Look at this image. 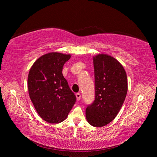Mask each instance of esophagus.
Instances as JSON below:
<instances>
[{
  "label": "esophagus",
  "mask_w": 157,
  "mask_h": 157,
  "mask_svg": "<svg viewBox=\"0 0 157 157\" xmlns=\"http://www.w3.org/2000/svg\"><path fill=\"white\" fill-rule=\"evenodd\" d=\"M76 97H77V100L79 101L80 99V97H81V96H80V93H77V94H76Z\"/></svg>",
  "instance_id": "34e87169"
}]
</instances>
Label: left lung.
<instances>
[{"instance_id": "8db88e82", "label": "left lung", "mask_w": 157, "mask_h": 157, "mask_svg": "<svg viewBox=\"0 0 157 157\" xmlns=\"http://www.w3.org/2000/svg\"><path fill=\"white\" fill-rule=\"evenodd\" d=\"M95 99L86 109L90 124L102 127L113 121L124 103L128 91L126 71L113 57L99 54L94 58Z\"/></svg>"}]
</instances>
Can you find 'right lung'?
<instances>
[{"label": "right lung", "mask_w": 157, "mask_h": 157, "mask_svg": "<svg viewBox=\"0 0 157 157\" xmlns=\"http://www.w3.org/2000/svg\"><path fill=\"white\" fill-rule=\"evenodd\" d=\"M70 55L51 52L41 56L31 67L27 84L31 100L44 121L57 124L67 118L76 102L62 74Z\"/></svg>", "instance_id": "obj_1"}]
</instances>
